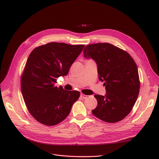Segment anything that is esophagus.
<instances>
[{"instance_id": "34e87169", "label": "esophagus", "mask_w": 159, "mask_h": 159, "mask_svg": "<svg viewBox=\"0 0 159 159\" xmlns=\"http://www.w3.org/2000/svg\"><path fill=\"white\" fill-rule=\"evenodd\" d=\"M87 95H84V94H83V93H80V97L81 98H82L83 99H86V98H87Z\"/></svg>"}]
</instances>
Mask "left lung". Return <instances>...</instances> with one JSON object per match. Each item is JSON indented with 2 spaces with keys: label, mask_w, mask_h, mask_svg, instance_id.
Segmentation results:
<instances>
[{
  "label": "left lung",
  "mask_w": 159,
  "mask_h": 159,
  "mask_svg": "<svg viewBox=\"0 0 159 159\" xmlns=\"http://www.w3.org/2000/svg\"><path fill=\"white\" fill-rule=\"evenodd\" d=\"M84 56L97 64L98 79L106 90L104 97L95 95L97 106L91 111L96 117L109 123L117 122L131 112L137 99L140 80L137 64L126 51L109 43L86 46Z\"/></svg>",
  "instance_id": "left-lung-1"
}]
</instances>
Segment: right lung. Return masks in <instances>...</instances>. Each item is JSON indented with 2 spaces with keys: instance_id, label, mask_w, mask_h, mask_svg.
<instances>
[{
  "instance_id": "right-lung-1",
  "label": "right lung",
  "mask_w": 159,
  "mask_h": 159,
  "mask_svg": "<svg viewBox=\"0 0 159 159\" xmlns=\"http://www.w3.org/2000/svg\"><path fill=\"white\" fill-rule=\"evenodd\" d=\"M84 45L49 43L35 48L29 55L20 78L22 97L36 120L53 126L64 120L80 97L78 91L57 87V78L68 75Z\"/></svg>"
}]
</instances>
